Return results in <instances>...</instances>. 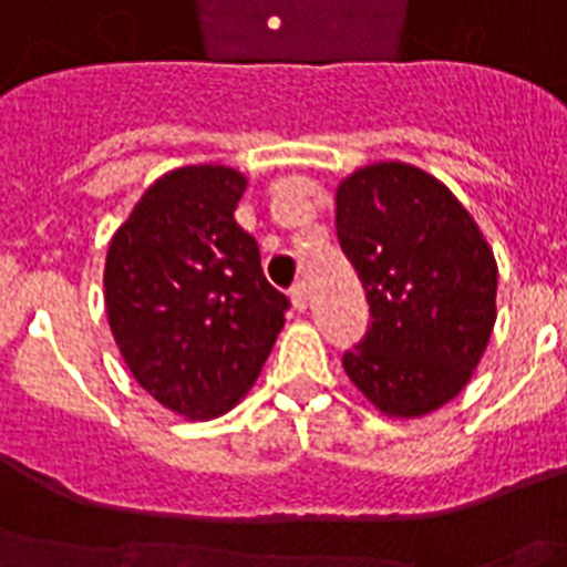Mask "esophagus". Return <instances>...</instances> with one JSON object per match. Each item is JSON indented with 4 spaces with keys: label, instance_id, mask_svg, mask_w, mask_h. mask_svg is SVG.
Segmentation results:
<instances>
[{
    "label": "esophagus",
    "instance_id": "esophagus-1",
    "mask_svg": "<svg viewBox=\"0 0 567 567\" xmlns=\"http://www.w3.org/2000/svg\"><path fill=\"white\" fill-rule=\"evenodd\" d=\"M291 302H293V308H297V311H306L308 308V288H306V282H297L291 288Z\"/></svg>",
    "mask_w": 567,
    "mask_h": 567
}]
</instances>
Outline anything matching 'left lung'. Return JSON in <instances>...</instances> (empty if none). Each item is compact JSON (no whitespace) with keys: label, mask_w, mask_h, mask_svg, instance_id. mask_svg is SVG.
Returning <instances> with one entry per match:
<instances>
[{"label":"left lung","mask_w":567,"mask_h":567,"mask_svg":"<svg viewBox=\"0 0 567 567\" xmlns=\"http://www.w3.org/2000/svg\"><path fill=\"white\" fill-rule=\"evenodd\" d=\"M334 200L340 250L370 302L343 370L381 413L425 416L466 388L489 343L495 256L457 197L413 165L358 168Z\"/></svg>","instance_id":"8db88e82"}]
</instances>
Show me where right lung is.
Segmentation results:
<instances>
[{
  "instance_id": "1",
  "label": "right lung",
  "mask_w": 567,
  "mask_h": 567,
  "mask_svg": "<svg viewBox=\"0 0 567 567\" xmlns=\"http://www.w3.org/2000/svg\"><path fill=\"white\" fill-rule=\"evenodd\" d=\"M244 188L227 165L168 172L110 241V331L142 390L179 416L236 408L291 306L261 274L256 238L236 224Z\"/></svg>"
}]
</instances>
